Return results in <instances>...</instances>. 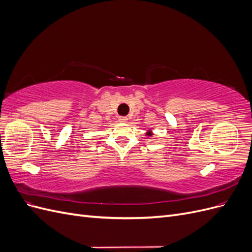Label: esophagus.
Instances as JSON below:
<instances>
[{"instance_id": "1", "label": "esophagus", "mask_w": 252, "mask_h": 252, "mask_svg": "<svg viewBox=\"0 0 252 252\" xmlns=\"http://www.w3.org/2000/svg\"><path fill=\"white\" fill-rule=\"evenodd\" d=\"M118 120H119V122H121V123H125V122H126L128 119H127V117H119Z\"/></svg>"}]
</instances>
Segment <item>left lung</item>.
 <instances>
[{"label": "left lung", "instance_id": "1", "mask_svg": "<svg viewBox=\"0 0 252 252\" xmlns=\"http://www.w3.org/2000/svg\"><path fill=\"white\" fill-rule=\"evenodd\" d=\"M148 135H150V133H148Z\"/></svg>", "mask_w": 252, "mask_h": 252}]
</instances>
